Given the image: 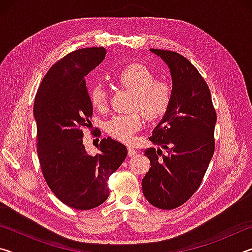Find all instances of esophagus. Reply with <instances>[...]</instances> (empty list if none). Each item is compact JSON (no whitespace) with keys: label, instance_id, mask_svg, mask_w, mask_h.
I'll use <instances>...</instances> for the list:
<instances>
[{"label":"esophagus","instance_id":"esophagus-1","mask_svg":"<svg viewBox=\"0 0 252 252\" xmlns=\"http://www.w3.org/2000/svg\"><path fill=\"white\" fill-rule=\"evenodd\" d=\"M136 153V151H135V149H133V148H131V147H129L127 148V156L129 157H132V156H134Z\"/></svg>","mask_w":252,"mask_h":252}]
</instances>
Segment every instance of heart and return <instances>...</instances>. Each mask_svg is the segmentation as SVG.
Listing matches in <instances>:
<instances>
[{"mask_svg":"<svg viewBox=\"0 0 252 252\" xmlns=\"http://www.w3.org/2000/svg\"><path fill=\"white\" fill-rule=\"evenodd\" d=\"M122 88L134 93L132 110L141 111L148 120H157L167 113L172 101V88L167 81L156 80V74L140 63H132L120 71L117 76ZM90 102L96 110H104L108 104V91L97 83L90 89ZM142 126L139 112L118 114L105 123L106 133L123 142H131L133 133Z\"/></svg>","mask_w":252,"mask_h":252,"instance_id":"b5f03b06","label":"heart"}]
</instances>
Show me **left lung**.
<instances>
[{
  "mask_svg": "<svg viewBox=\"0 0 252 252\" xmlns=\"http://www.w3.org/2000/svg\"><path fill=\"white\" fill-rule=\"evenodd\" d=\"M150 51L169 66L172 101L149 138L166 152L159 148L144 151L151 168L142 179V191L152 206L171 210L201 185L215 152L217 113L208 84L189 60L173 51Z\"/></svg>",
  "mask_w": 252,
  "mask_h": 252,
  "instance_id": "1",
  "label": "left lung"
}]
</instances>
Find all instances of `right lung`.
Listing matches in <instances>:
<instances>
[{
  "label": "right lung",
  "instance_id": "add662e5",
  "mask_svg": "<svg viewBox=\"0 0 252 252\" xmlns=\"http://www.w3.org/2000/svg\"><path fill=\"white\" fill-rule=\"evenodd\" d=\"M104 48L71 52L51 66L34 101L37 156L46 183L59 200L76 210H90L109 197L108 180L126 160L125 144L102 139L99 153L83 146V127L93 106L84 78L105 58Z\"/></svg>",
  "mask_w": 252,
  "mask_h": 252
}]
</instances>
